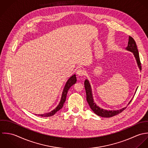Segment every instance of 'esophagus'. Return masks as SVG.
<instances>
[{
  "instance_id": "esophagus-1",
  "label": "esophagus",
  "mask_w": 148,
  "mask_h": 148,
  "mask_svg": "<svg viewBox=\"0 0 148 148\" xmlns=\"http://www.w3.org/2000/svg\"><path fill=\"white\" fill-rule=\"evenodd\" d=\"M77 74L78 76H82L85 74V71L82 69H79L77 70Z\"/></svg>"
}]
</instances>
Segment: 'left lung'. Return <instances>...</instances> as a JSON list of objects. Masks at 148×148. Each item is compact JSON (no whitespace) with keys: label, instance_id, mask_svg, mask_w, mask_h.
Here are the masks:
<instances>
[{"label":"left lung","instance_id":"obj_1","mask_svg":"<svg viewBox=\"0 0 148 148\" xmlns=\"http://www.w3.org/2000/svg\"><path fill=\"white\" fill-rule=\"evenodd\" d=\"M125 50L133 53V54L136 58V60L138 67L140 70L141 71V65L139 53H138V51L137 49V45H136V43L135 40H134V39L130 36H129L128 45H127V46L125 48ZM84 84H85V88L86 92V100L89 103V106L90 107L91 109L94 112V113H95L98 116L102 117H106V118L111 117L114 116L117 114H118L119 113H121L123 110H124L126 108L127 106L124 107V108H122L121 109H119L117 110H105L102 108H101L100 107H99L97 105V104L95 103V102L94 101L92 92V89H91V87L89 80L88 79H85ZM137 90V88L135 91L134 94H136ZM132 99L129 101L127 105H129V104L131 102Z\"/></svg>","mask_w":148,"mask_h":148}]
</instances>
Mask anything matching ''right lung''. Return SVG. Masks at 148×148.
I'll return each instance as SVG.
<instances>
[{
  "mask_svg": "<svg viewBox=\"0 0 148 148\" xmlns=\"http://www.w3.org/2000/svg\"><path fill=\"white\" fill-rule=\"evenodd\" d=\"M76 82H77L76 75L74 74L70 78H69V79L67 80V81L66 82V83L64 85V87L63 91H62V97L60 98V101L59 102L58 105L54 109H53L52 111H51L49 113H45V114H35V115H37V116H40V117H50V116H53V115H54L58 111H59L60 109H61L62 108V107L63 106V104H64V103L66 101L67 94V92H68L69 90Z\"/></svg>",
  "mask_w": 148,
  "mask_h": 148,
  "instance_id": "right-lung-1",
  "label": "right lung"
}]
</instances>
